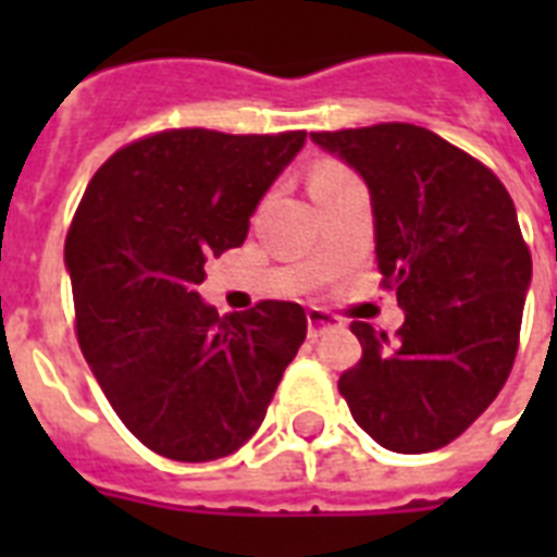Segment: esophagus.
<instances>
[{"label": "esophagus", "mask_w": 557, "mask_h": 557, "mask_svg": "<svg viewBox=\"0 0 557 557\" xmlns=\"http://www.w3.org/2000/svg\"><path fill=\"white\" fill-rule=\"evenodd\" d=\"M306 323H309V338H318L321 332L332 330V326H341V321L335 314L326 312V309H318V306H312V309L306 312Z\"/></svg>", "instance_id": "1"}]
</instances>
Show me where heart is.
Masks as SVG:
<instances>
[{"mask_svg": "<svg viewBox=\"0 0 557 557\" xmlns=\"http://www.w3.org/2000/svg\"><path fill=\"white\" fill-rule=\"evenodd\" d=\"M352 176L341 161L335 159H321L314 161L312 170H309V187H321V185H332V182H341V178Z\"/></svg>", "mask_w": 557, "mask_h": 557, "instance_id": "heart-1", "label": "heart"}]
</instances>
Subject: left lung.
I'll return each instance as SVG.
<instances>
[{
	"instance_id": "left-lung-1",
	"label": "left lung",
	"mask_w": 557,
	"mask_h": 557,
	"mask_svg": "<svg viewBox=\"0 0 557 557\" xmlns=\"http://www.w3.org/2000/svg\"><path fill=\"white\" fill-rule=\"evenodd\" d=\"M364 176L381 286L396 335L352 321L361 361L338 379L349 413L381 448H445L509 379L532 280L515 201L483 161L431 129L375 124L312 133Z\"/></svg>"
}]
</instances>
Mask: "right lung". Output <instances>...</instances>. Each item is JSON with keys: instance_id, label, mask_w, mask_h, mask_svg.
<instances>
[{"instance_id": "add662e5", "label": "right lung", "mask_w": 557, "mask_h": 557, "mask_svg": "<svg viewBox=\"0 0 557 557\" xmlns=\"http://www.w3.org/2000/svg\"><path fill=\"white\" fill-rule=\"evenodd\" d=\"M304 141V129L152 133L109 156L74 210L77 341L117 419L161 457L210 462L243 448L304 344L300 304L219 318L196 292L205 262L245 243Z\"/></svg>"}]
</instances>
